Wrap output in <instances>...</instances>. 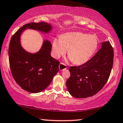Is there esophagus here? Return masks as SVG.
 <instances>
[{"label":"esophagus","mask_w":123,"mask_h":123,"mask_svg":"<svg viewBox=\"0 0 123 123\" xmlns=\"http://www.w3.org/2000/svg\"><path fill=\"white\" fill-rule=\"evenodd\" d=\"M67 68H68L67 65H65V63H60V65H59V69H60L61 71H62L63 70L66 69Z\"/></svg>","instance_id":"esophagus-1"}]
</instances>
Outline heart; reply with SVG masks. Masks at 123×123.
Listing matches in <instances>:
<instances>
[{
    "label": "heart",
    "mask_w": 123,
    "mask_h": 123,
    "mask_svg": "<svg viewBox=\"0 0 123 123\" xmlns=\"http://www.w3.org/2000/svg\"><path fill=\"white\" fill-rule=\"evenodd\" d=\"M98 40L95 36L75 32L63 35L53 42V55L58 58L68 50L70 59L75 65L87 62L95 52Z\"/></svg>",
    "instance_id": "b5f03b06"
}]
</instances>
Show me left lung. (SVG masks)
<instances>
[{"label":"left lung","mask_w":123,"mask_h":123,"mask_svg":"<svg viewBox=\"0 0 123 123\" xmlns=\"http://www.w3.org/2000/svg\"><path fill=\"white\" fill-rule=\"evenodd\" d=\"M113 62L112 46L106 41L102 43V48L87 62L70 67V77L66 86L71 95L86 98L98 92L109 78Z\"/></svg>","instance_id":"obj_1"}]
</instances>
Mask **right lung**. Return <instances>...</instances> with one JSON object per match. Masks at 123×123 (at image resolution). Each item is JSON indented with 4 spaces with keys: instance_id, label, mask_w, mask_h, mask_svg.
<instances>
[{
    "instance_id": "obj_1",
    "label": "right lung",
    "mask_w": 123,
    "mask_h": 123,
    "mask_svg": "<svg viewBox=\"0 0 123 123\" xmlns=\"http://www.w3.org/2000/svg\"><path fill=\"white\" fill-rule=\"evenodd\" d=\"M28 28L48 33L52 29V25L45 22L24 25L12 36L9 46V62L14 80L23 90L38 93L50 85L58 72L60 62L50 55L52 44L48 40L43 41L41 49L36 53L23 49L20 36Z\"/></svg>"
}]
</instances>
